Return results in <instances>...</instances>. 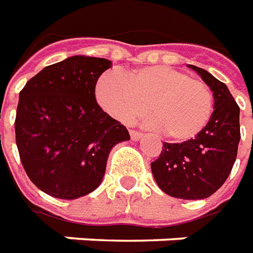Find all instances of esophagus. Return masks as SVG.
Returning a JSON list of instances; mask_svg holds the SVG:
<instances>
[{"label": "esophagus", "instance_id": "1", "mask_svg": "<svg viewBox=\"0 0 253 253\" xmlns=\"http://www.w3.org/2000/svg\"><path fill=\"white\" fill-rule=\"evenodd\" d=\"M130 137H132V140H140L141 137H143V133L140 132H137V130H130Z\"/></svg>", "mask_w": 253, "mask_h": 253}]
</instances>
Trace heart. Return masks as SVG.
I'll return each instance as SVG.
<instances>
[{
  "instance_id": "heart-1",
  "label": "heart",
  "mask_w": 253,
  "mask_h": 253,
  "mask_svg": "<svg viewBox=\"0 0 253 253\" xmlns=\"http://www.w3.org/2000/svg\"><path fill=\"white\" fill-rule=\"evenodd\" d=\"M96 99L109 116L125 124L137 120L148 105L147 126L174 141L198 135L214 107L212 91L203 80L164 65L144 66L125 76L105 73L96 84Z\"/></svg>"
}]
</instances>
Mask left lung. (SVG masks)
<instances>
[{
  "label": "left lung",
  "instance_id": "1",
  "mask_svg": "<svg viewBox=\"0 0 253 253\" xmlns=\"http://www.w3.org/2000/svg\"><path fill=\"white\" fill-rule=\"evenodd\" d=\"M189 68L212 91L214 112L195 137L182 143H164L151 170L158 187L169 196L198 200L216 192L232 171L241 137L240 107L226 84L202 68Z\"/></svg>",
  "mask_w": 253,
  "mask_h": 253
}]
</instances>
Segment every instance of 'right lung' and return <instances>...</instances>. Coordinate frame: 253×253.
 I'll list each match as a JSON object with an SVG mask.
<instances>
[{
	"label": "right lung",
	"instance_id": "1",
	"mask_svg": "<svg viewBox=\"0 0 253 253\" xmlns=\"http://www.w3.org/2000/svg\"><path fill=\"white\" fill-rule=\"evenodd\" d=\"M106 58L73 55L43 68L19 95L16 144L23 168L41 191L78 199L99 187L109 154L128 129L102 110L95 85Z\"/></svg>",
	"mask_w": 253,
	"mask_h": 253
}]
</instances>
